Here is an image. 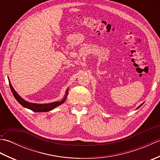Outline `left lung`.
<instances>
[{
  "instance_id": "1",
  "label": "left lung",
  "mask_w": 160,
  "mask_h": 160,
  "mask_svg": "<svg viewBox=\"0 0 160 160\" xmlns=\"http://www.w3.org/2000/svg\"><path fill=\"white\" fill-rule=\"evenodd\" d=\"M142 104H141V105H140V106H139V107H138V108H140V107H141V106H142Z\"/></svg>"
}]
</instances>
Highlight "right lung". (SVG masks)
<instances>
[{"instance_id":"add662e5","label":"right lung","mask_w":160,"mask_h":160,"mask_svg":"<svg viewBox=\"0 0 160 160\" xmlns=\"http://www.w3.org/2000/svg\"><path fill=\"white\" fill-rule=\"evenodd\" d=\"M9 82L10 89H11L13 95V96H14V98H16V100L18 101L22 107L28 108H29V109H31L32 111H34V112H47V111H49L53 109L54 108L57 107L58 106H60V104H62V103L64 102V101L66 100L67 95H68V89H67L66 92H65V95H64V96L63 98V99L61 101L47 103V104L32 103V102H29L22 99V98L16 93V91L14 90V89H13L11 83H10L9 80Z\"/></svg>"}]
</instances>
